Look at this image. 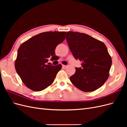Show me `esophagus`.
<instances>
[{"label": "esophagus", "instance_id": "34e87169", "mask_svg": "<svg viewBox=\"0 0 127 127\" xmlns=\"http://www.w3.org/2000/svg\"><path fill=\"white\" fill-rule=\"evenodd\" d=\"M66 67H67V66L66 65H63V68H64V69H65V68H66Z\"/></svg>", "mask_w": 127, "mask_h": 127}]
</instances>
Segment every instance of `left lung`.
<instances>
[{"instance_id":"left-lung-1","label":"left lung","mask_w":127,"mask_h":127,"mask_svg":"<svg viewBox=\"0 0 127 127\" xmlns=\"http://www.w3.org/2000/svg\"><path fill=\"white\" fill-rule=\"evenodd\" d=\"M66 40L76 59L82 61V68H76L70 77L79 90L89 92L96 90L110 75L112 59L103 42L85 33L67 32Z\"/></svg>"}]
</instances>
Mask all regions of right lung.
Returning <instances> with one entry per match:
<instances>
[{
  "label": "right lung",
  "instance_id": "1",
  "mask_svg": "<svg viewBox=\"0 0 127 127\" xmlns=\"http://www.w3.org/2000/svg\"><path fill=\"white\" fill-rule=\"evenodd\" d=\"M66 32H46L25 41L19 47L15 68L25 85L33 91L47 88L54 82L62 68L48 65V58L55 56L57 46L65 39Z\"/></svg>",
  "mask_w": 127,
  "mask_h": 127
}]
</instances>
